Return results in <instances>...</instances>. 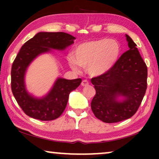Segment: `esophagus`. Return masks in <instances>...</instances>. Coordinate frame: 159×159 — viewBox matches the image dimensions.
Here are the masks:
<instances>
[{"mask_svg": "<svg viewBox=\"0 0 159 159\" xmlns=\"http://www.w3.org/2000/svg\"><path fill=\"white\" fill-rule=\"evenodd\" d=\"M81 84H82V86H87V85H88V84H89V82L88 81V80H84L82 82Z\"/></svg>", "mask_w": 159, "mask_h": 159, "instance_id": "obj_1", "label": "esophagus"}]
</instances>
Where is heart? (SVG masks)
Wrapping results in <instances>:
<instances>
[{
  "instance_id": "b5f03b06",
  "label": "heart",
  "mask_w": 159,
  "mask_h": 159,
  "mask_svg": "<svg viewBox=\"0 0 159 159\" xmlns=\"http://www.w3.org/2000/svg\"><path fill=\"white\" fill-rule=\"evenodd\" d=\"M121 47L117 41L100 39L82 43L74 50L73 58L69 65L75 71L78 65L88 66V71L92 76H100L109 71L116 64L120 56Z\"/></svg>"
}]
</instances>
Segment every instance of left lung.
<instances>
[{
	"instance_id": "1",
	"label": "left lung",
	"mask_w": 159,
	"mask_h": 159,
	"mask_svg": "<svg viewBox=\"0 0 159 159\" xmlns=\"http://www.w3.org/2000/svg\"><path fill=\"white\" fill-rule=\"evenodd\" d=\"M126 39L129 50L109 71L91 79L96 91L91 108L106 123L119 122L133 116L147 89L146 64L132 38L126 34Z\"/></svg>"
}]
</instances>
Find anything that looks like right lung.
Listing matches in <instances>:
<instances>
[{
	"instance_id": "add662e5",
	"label": "right lung",
	"mask_w": 159,
	"mask_h": 159,
	"mask_svg": "<svg viewBox=\"0 0 159 159\" xmlns=\"http://www.w3.org/2000/svg\"><path fill=\"white\" fill-rule=\"evenodd\" d=\"M75 38L65 32L37 33L21 48L11 68V90L21 109L27 116L41 121H51L59 117L66 108L69 95L81 83L80 78L66 80L58 77L48 93L41 98L28 93L25 85L26 71L30 64L41 54L52 49L64 51L72 45Z\"/></svg>"
}]
</instances>
